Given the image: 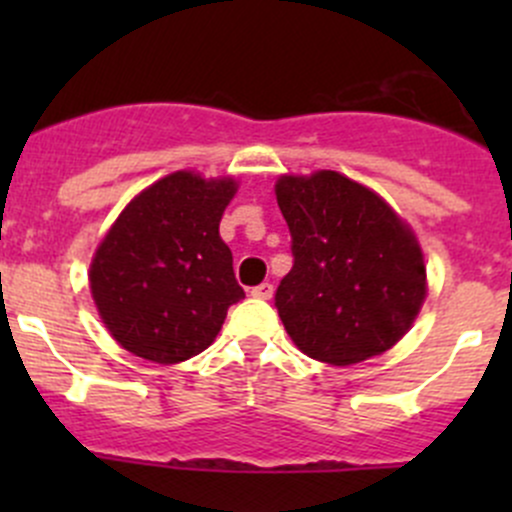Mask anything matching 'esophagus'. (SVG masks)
<instances>
[{"label":"esophagus","instance_id":"1","mask_svg":"<svg viewBox=\"0 0 512 512\" xmlns=\"http://www.w3.org/2000/svg\"><path fill=\"white\" fill-rule=\"evenodd\" d=\"M272 294H275V287H272L270 282H262V285L252 287V297L257 299H272Z\"/></svg>","mask_w":512,"mask_h":512}]
</instances>
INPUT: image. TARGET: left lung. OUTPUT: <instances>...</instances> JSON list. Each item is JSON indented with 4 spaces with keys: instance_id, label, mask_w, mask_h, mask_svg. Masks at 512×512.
I'll return each mask as SVG.
<instances>
[{
    "instance_id": "left-lung-1",
    "label": "left lung",
    "mask_w": 512,
    "mask_h": 512,
    "mask_svg": "<svg viewBox=\"0 0 512 512\" xmlns=\"http://www.w3.org/2000/svg\"><path fill=\"white\" fill-rule=\"evenodd\" d=\"M275 195L294 257L275 307L292 342L332 366L394 347L426 299L414 230L374 190L337 170L282 175Z\"/></svg>"
}]
</instances>
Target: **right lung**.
<instances>
[{"instance_id": "1", "label": "right lung", "mask_w": 512, "mask_h": 512, "mask_svg": "<svg viewBox=\"0 0 512 512\" xmlns=\"http://www.w3.org/2000/svg\"><path fill=\"white\" fill-rule=\"evenodd\" d=\"M237 183L178 170L123 208L91 262V294L126 352L178 364L208 349L245 297L220 220Z\"/></svg>"}]
</instances>
